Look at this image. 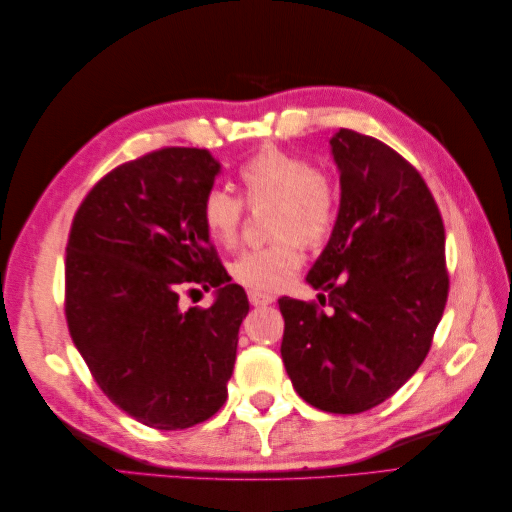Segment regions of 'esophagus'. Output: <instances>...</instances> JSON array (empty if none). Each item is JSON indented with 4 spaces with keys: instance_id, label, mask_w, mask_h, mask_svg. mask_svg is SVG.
<instances>
[{
    "instance_id": "esophagus-1",
    "label": "esophagus",
    "mask_w": 512,
    "mask_h": 512,
    "mask_svg": "<svg viewBox=\"0 0 512 512\" xmlns=\"http://www.w3.org/2000/svg\"><path fill=\"white\" fill-rule=\"evenodd\" d=\"M248 301H250V306H270V303L275 301V297L268 295V292L248 290Z\"/></svg>"
}]
</instances>
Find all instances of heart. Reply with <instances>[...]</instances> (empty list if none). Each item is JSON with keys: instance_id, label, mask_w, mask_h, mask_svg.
Returning <instances> with one entry per match:
<instances>
[{"instance_id": "b5f03b06", "label": "heart", "mask_w": 512, "mask_h": 512, "mask_svg": "<svg viewBox=\"0 0 512 512\" xmlns=\"http://www.w3.org/2000/svg\"><path fill=\"white\" fill-rule=\"evenodd\" d=\"M250 204L273 202L270 233L275 242L248 248L231 264V277L250 290L277 292L303 264L301 244L323 242L334 226L336 191L323 171L279 147H264L239 169ZM242 200L222 187L206 191L202 222L213 242L233 246L242 226Z\"/></svg>"}]
</instances>
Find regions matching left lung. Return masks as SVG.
<instances>
[{"instance_id": "obj_1", "label": "left lung", "mask_w": 512, "mask_h": 512, "mask_svg": "<svg viewBox=\"0 0 512 512\" xmlns=\"http://www.w3.org/2000/svg\"><path fill=\"white\" fill-rule=\"evenodd\" d=\"M330 154L339 213L306 281L332 310L279 299L281 358L312 407L361 413L394 396L429 352L449 295L444 224L420 173L385 143L339 129Z\"/></svg>"}]
</instances>
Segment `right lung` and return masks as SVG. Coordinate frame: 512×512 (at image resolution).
<instances>
[{"instance_id": "add662e5", "label": "right lung", "mask_w": 512, "mask_h": 512, "mask_svg": "<svg viewBox=\"0 0 512 512\" xmlns=\"http://www.w3.org/2000/svg\"><path fill=\"white\" fill-rule=\"evenodd\" d=\"M220 160L169 147L125 162L74 215L65 248V319L96 383L127 416L176 431L224 405L248 314L202 222ZM184 283L216 288L211 309L179 310Z\"/></svg>"}]
</instances>
